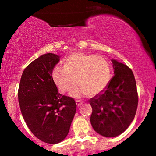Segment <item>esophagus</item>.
<instances>
[{
	"label": "esophagus",
	"instance_id": "obj_1",
	"mask_svg": "<svg viewBox=\"0 0 156 156\" xmlns=\"http://www.w3.org/2000/svg\"><path fill=\"white\" fill-rule=\"evenodd\" d=\"M76 103L77 106H80V105L82 104V102H81V101H76Z\"/></svg>",
	"mask_w": 156,
	"mask_h": 156
}]
</instances>
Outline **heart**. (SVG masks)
<instances>
[{"mask_svg":"<svg viewBox=\"0 0 156 156\" xmlns=\"http://www.w3.org/2000/svg\"><path fill=\"white\" fill-rule=\"evenodd\" d=\"M51 76L61 92L70 90L76 81L78 84L71 91V96L80 98L87 94L93 97L103 92L108 87L111 67L103 57L78 52L66 58L64 67L55 66Z\"/></svg>","mask_w":156,"mask_h":156,"instance_id":"obj_1","label":"heart"}]
</instances>
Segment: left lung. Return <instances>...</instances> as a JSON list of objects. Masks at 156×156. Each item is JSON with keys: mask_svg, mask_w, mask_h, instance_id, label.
Here are the masks:
<instances>
[{"mask_svg": "<svg viewBox=\"0 0 156 156\" xmlns=\"http://www.w3.org/2000/svg\"><path fill=\"white\" fill-rule=\"evenodd\" d=\"M112 62L114 77L103 92L89 100L93 129L105 137H115L122 133L134 119L138 105L133 72L117 60Z\"/></svg>", "mask_w": 156, "mask_h": 156, "instance_id": "8db88e82", "label": "left lung"}]
</instances>
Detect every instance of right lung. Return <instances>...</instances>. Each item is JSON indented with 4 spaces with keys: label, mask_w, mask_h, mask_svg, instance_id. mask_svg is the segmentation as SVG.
<instances>
[{
    "label": "right lung",
    "mask_w": 156,
    "mask_h": 156,
    "mask_svg": "<svg viewBox=\"0 0 156 156\" xmlns=\"http://www.w3.org/2000/svg\"><path fill=\"white\" fill-rule=\"evenodd\" d=\"M60 56L46 53L30 63L23 71L18 89L21 113L32 133L48 144L65 139L76 112L70 97L58 92L51 73Z\"/></svg>",
    "instance_id": "obj_1"
}]
</instances>
